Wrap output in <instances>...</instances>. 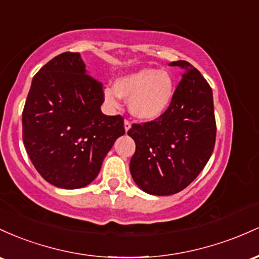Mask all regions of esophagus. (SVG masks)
<instances>
[{"label": "esophagus", "mask_w": 259, "mask_h": 259, "mask_svg": "<svg viewBox=\"0 0 259 259\" xmlns=\"http://www.w3.org/2000/svg\"><path fill=\"white\" fill-rule=\"evenodd\" d=\"M131 128V121L130 120H124V130H126V132Z\"/></svg>", "instance_id": "esophagus-1"}]
</instances>
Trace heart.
I'll list each match as a JSON object with an SVG mask.
<instances>
[{
	"mask_svg": "<svg viewBox=\"0 0 259 259\" xmlns=\"http://www.w3.org/2000/svg\"><path fill=\"white\" fill-rule=\"evenodd\" d=\"M175 95V82L164 69L144 68L118 78L114 88H106L104 98L107 105L117 107L120 98L128 100L135 117L152 121L166 112Z\"/></svg>",
	"mask_w": 259,
	"mask_h": 259,
	"instance_id": "b5f03b06",
	"label": "heart"
}]
</instances>
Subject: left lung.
I'll list each match as a JSON object with an SVG mask.
<instances>
[{
    "mask_svg": "<svg viewBox=\"0 0 259 259\" xmlns=\"http://www.w3.org/2000/svg\"><path fill=\"white\" fill-rule=\"evenodd\" d=\"M170 66L185 69L170 107L155 120L133 123L127 132L136 142L131 175L141 190L155 196L187 187L205 166L215 145L210 85L187 61Z\"/></svg>",
    "mask_w": 259,
    "mask_h": 259,
    "instance_id": "left-lung-1",
    "label": "left lung"
}]
</instances>
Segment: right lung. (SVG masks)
<instances>
[{"label":"right lung","mask_w":259,"mask_h":259,"mask_svg":"<svg viewBox=\"0 0 259 259\" xmlns=\"http://www.w3.org/2000/svg\"><path fill=\"white\" fill-rule=\"evenodd\" d=\"M103 84L78 52H63L34 75L22 114L23 143L37 172L56 187L89 185L120 136L123 117L101 112Z\"/></svg>","instance_id":"1"}]
</instances>
